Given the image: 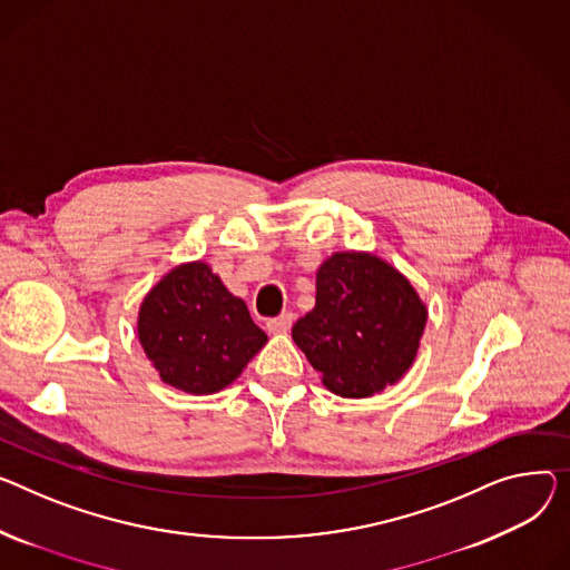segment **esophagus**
Wrapping results in <instances>:
<instances>
[{"instance_id":"esophagus-1","label":"esophagus","mask_w":570,"mask_h":570,"mask_svg":"<svg viewBox=\"0 0 570 570\" xmlns=\"http://www.w3.org/2000/svg\"><path fill=\"white\" fill-rule=\"evenodd\" d=\"M293 318H295V316H293L291 312H286V314L277 316V318H271L268 323H265V327H268L271 334H282V332H288V330H291Z\"/></svg>"}]
</instances>
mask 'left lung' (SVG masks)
<instances>
[{
  "instance_id": "1",
  "label": "left lung",
  "mask_w": 570,
  "mask_h": 570,
  "mask_svg": "<svg viewBox=\"0 0 570 570\" xmlns=\"http://www.w3.org/2000/svg\"><path fill=\"white\" fill-rule=\"evenodd\" d=\"M429 312L412 284L383 258L336 252L316 273V307L293 341L330 392L366 399L412 366Z\"/></svg>"
}]
</instances>
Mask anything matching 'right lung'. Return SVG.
I'll return each mask as SVG.
<instances>
[{
	"instance_id": "right-lung-1",
	"label": "right lung",
	"mask_w": 570,
	"mask_h": 570,
	"mask_svg": "<svg viewBox=\"0 0 570 570\" xmlns=\"http://www.w3.org/2000/svg\"><path fill=\"white\" fill-rule=\"evenodd\" d=\"M137 334L163 383L187 394L232 385L268 341L204 261L176 265L146 293Z\"/></svg>"
}]
</instances>
